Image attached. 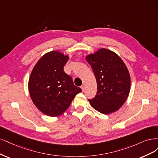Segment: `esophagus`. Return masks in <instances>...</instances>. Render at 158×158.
Returning <instances> with one entry per match:
<instances>
[{
    "label": "esophagus",
    "mask_w": 158,
    "mask_h": 158,
    "mask_svg": "<svg viewBox=\"0 0 158 158\" xmlns=\"http://www.w3.org/2000/svg\"><path fill=\"white\" fill-rule=\"evenodd\" d=\"M81 88L82 89V90H85V85H81Z\"/></svg>",
    "instance_id": "34e87169"
}]
</instances>
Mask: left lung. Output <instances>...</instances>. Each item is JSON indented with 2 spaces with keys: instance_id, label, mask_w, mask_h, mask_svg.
Wrapping results in <instances>:
<instances>
[{
  "instance_id": "8db88e82",
  "label": "left lung",
  "mask_w": 158,
  "mask_h": 158,
  "mask_svg": "<svg viewBox=\"0 0 158 158\" xmlns=\"http://www.w3.org/2000/svg\"><path fill=\"white\" fill-rule=\"evenodd\" d=\"M86 60L91 66L97 83L95 97L89 99L94 109L104 114L118 111L128 97L131 77L123 61L115 52L101 48Z\"/></svg>"
}]
</instances>
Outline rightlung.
I'll list each match as a JSON object with an SVG mask.
<instances>
[{
	"instance_id": "obj_1",
	"label": "right lung",
	"mask_w": 158,
	"mask_h": 158,
	"mask_svg": "<svg viewBox=\"0 0 158 158\" xmlns=\"http://www.w3.org/2000/svg\"><path fill=\"white\" fill-rule=\"evenodd\" d=\"M69 57L58 51L43 55L33 68L28 88L37 108L52 117L63 114L82 90L74 85L70 75L64 71Z\"/></svg>"
}]
</instances>
